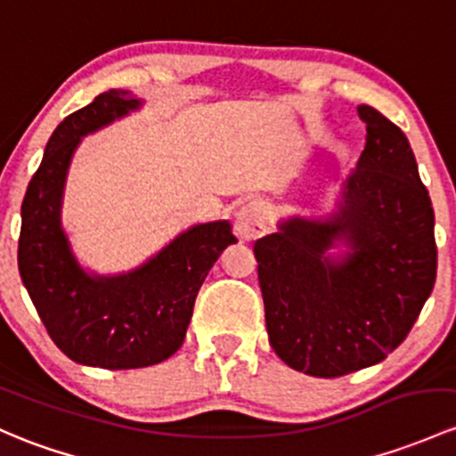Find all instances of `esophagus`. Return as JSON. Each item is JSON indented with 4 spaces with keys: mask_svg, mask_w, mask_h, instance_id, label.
I'll return each instance as SVG.
<instances>
[{
    "mask_svg": "<svg viewBox=\"0 0 456 456\" xmlns=\"http://www.w3.org/2000/svg\"><path fill=\"white\" fill-rule=\"evenodd\" d=\"M236 233L240 236V240H256L265 233L266 229V209L265 203L260 200H248L247 205H242L236 212Z\"/></svg>",
    "mask_w": 456,
    "mask_h": 456,
    "instance_id": "34e87169",
    "label": "esophagus"
}]
</instances>
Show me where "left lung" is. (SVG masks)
Wrapping results in <instances>:
<instances>
[{"label":"left lung","instance_id":"1","mask_svg":"<svg viewBox=\"0 0 456 456\" xmlns=\"http://www.w3.org/2000/svg\"><path fill=\"white\" fill-rule=\"evenodd\" d=\"M365 151L337 212L292 218L253 244L271 347L286 365L338 378L385 361L437 277L435 212L404 133L361 104ZM341 241L343 256L327 251Z\"/></svg>","mask_w":456,"mask_h":456}]
</instances>
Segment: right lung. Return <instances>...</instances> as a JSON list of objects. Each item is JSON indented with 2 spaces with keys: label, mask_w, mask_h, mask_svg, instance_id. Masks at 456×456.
<instances>
[{
  "label": "right lung",
  "mask_w": 456,
  "mask_h": 456,
  "mask_svg": "<svg viewBox=\"0 0 456 456\" xmlns=\"http://www.w3.org/2000/svg\"><path fill=\"white\" fill-rule=\"evenodd\" d=\"M142 107L131 91L109 89L67 115L47 142L21 203L19 273L56 347L102 369L151 367L181 347L196 295L220 253L236 244L227 220L194 224L131 273L91 275L71 253L61 205L80 137Z\"/></svg>",
  "instance_id": "right-lung-1"
}]
</instances>
